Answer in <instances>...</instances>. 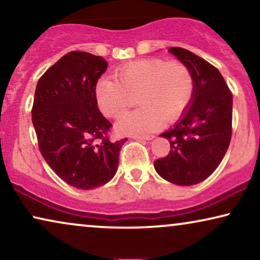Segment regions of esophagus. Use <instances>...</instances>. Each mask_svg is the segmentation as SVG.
Here are the masks:
<instances>
[{
    "label": "esophagus",
    "mask_w": 260,
    "mask_h": 260,
    "mask_svg": "<svg viewBox=\"0 0 260 260\" xmlns=\"http://www.w3.org/2000/svg\"><path fill=\"white\" fill-rule=\"evenodd\" d=\"M134 138L137 141H150L154 138V135H142V136H134Z\"/></svg>",
    "instance_id": "34e87169"
}]
</instances>
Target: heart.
Segmentation results:
<instances>
[{
    "mask_svg": "<svg viewBox=\"0 0 260 260\" xmlns=\"http://www.w3.org/2000/svg\"><path fill=\"white\" fill-rule=\"evenodd\" d=\"M116 79L103 78L95 86V99L105 116L117 118L127 111L137 97L141 108L120 120L123 134L148 133L165 118L172 122L189 106L194 94V78L180 61L142 59L119 66Z\"/></svg>",
    "mask_w": 260,
    "mask_h": 260,
    "instance_id": "b5f03b06",
    "label": "heart"
}]
</instances>
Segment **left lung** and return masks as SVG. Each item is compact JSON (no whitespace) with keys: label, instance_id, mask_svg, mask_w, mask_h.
I'll return each instance as SVG.
<instances>
[{"label":"left lung","instance_id":"1","mask_svg":"<svg viewBox=\"0 0 260 260\" xmlns=\"http://www.w3.org/2000/svg\"><path fill=\"white\" fill-rule=\"evenodd\" d=\"M169 52L190 70L194 94L179 122L161 135L169 154L154 162L163 179L191 186L207 179L222 161L232 137V92L219 70L193 52L170 47Z\"/></svg>","mask_w":260,"mask_h":260}]
</instances>
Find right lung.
<instances>
[{"label": "right lung", "mask_w": 260, "mask_h": 260, "mask_svg": "<svg viewBox=\"0 0 260 260\" xmlns=\"http://www.w3.org/2000/svg\"><path fill=\"white\" fill-rule=\"evenodd\" d=\"M106 69L102 56L70 52L42 74L35 90L31 122L42 157L78 189L108 183L127 140L110 141L112 124L97 106L95 86Z\"/></svg>", "instance_id": "obj_1"}]
</instances>
